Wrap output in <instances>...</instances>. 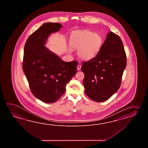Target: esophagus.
<instances>
[{
	"label": "esophagus",
	"instance_id": "obj_1",
	"mask_svg": "<svg viewBox=\"0 0 148 148\" xmlns=\"http://www.w3.org/2000/svg\"><path fill=\"white\" fill-rule=\"evenodd\" d=\"M81 68H82V66L81 65H80V64H78V66H77V70H80L81 69Z\"/></svg>",
	"mask_w": 148,
	"mask_h": 148
}]
</instances>
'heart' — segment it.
I'll return each mask as SVG.
<instances>
[{"label":"heart","mask_w":148,"mask_h":148,"mask_svg":"<svg viewBox=\"0 0 148 148\" xmlns=\"http://www.w3.org/2000/svg\"><path fill=\"white\" fill-rule=\"evenodd\" d=\"M103 42L101 35L88 30L73 32L70 36V47L78 50V57L86 61L91 60L97 55Z\"/></svg>","instance_id":"b5f03b06"}]
</instances>
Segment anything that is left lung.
Here are the masks:
<instances>
[{"label":"left lung","instance_id":"left-lung-1","mask_svg":"<svg viewBox=\"0 0 148 148\" xmlns=\"http://www.w3.org/2000/svg\"><path fill=\"white\" fill-rule=\"evenodd\" d=\"M82 64L85 94L96 102L108 99L120 88L126 66L121 39L110 32L97 55Z\"/></svg>","mask_w":148,"mask_h":148}]
</instances>
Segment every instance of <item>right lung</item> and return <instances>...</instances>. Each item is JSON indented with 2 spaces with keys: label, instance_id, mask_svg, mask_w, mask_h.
Listing matches in <instances>:
<instances>
[{
  "label": "right lung",
  "instance_id": "obj_1",
  "mask_svg": "<svg viewBox=\"0 0 148 148\" xmlns=\"http://www.w3.org/2000/svg\"><path fill=\"white\" fill-rule=\"evenodd\" d=\"M62 27L59 23H44L28 37L24 46L23 71L32 94L46 103L58 101L77 73V61L64 62L45 47L49 36Z\"/></svg>",
  "mask_w": 148,
  "mask_h": 148
}]
</instances>
